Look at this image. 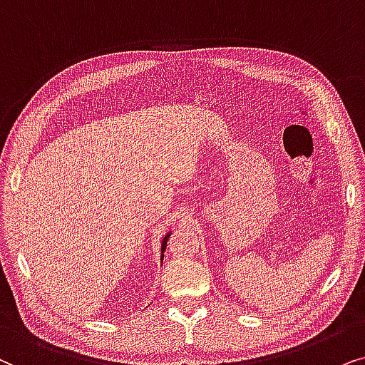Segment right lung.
I'll use <instances>...</instances> for the list:
<instances>
[{
    "mask_svg": "<svg viewBox=\"0 0 365 365\" xmlns=\"http://www.w3.org/2000/svg\"><path fill=\"white\" fill-rule=\"evenodd\" d=\"M168 239H170V233H167V235H165V239H163V244H162V257H163V252H165V247H167Z\"/></svg>",
    "mask_w": 365,
    "mask_h": 365,
    "instance_id": "obj_1",
    "label": "right lung"
}]
</instances>
